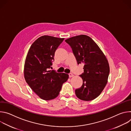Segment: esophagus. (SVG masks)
I'll return each mask as SVG.
<instances>
[{
	"label": "esophagus",
	"mask_w": 131,
	"mask_h": 131,
	"mask_svg": "<svg viewBox=\"0 0 131 131\" xmlns=\"http://www.w3.org/2000/svg\"><path fill=\"white\" fill-rule=\"evenodd\" d=\"M73 76V74L72 73H69V78H71V77H72Z\"/></svg>",
	"instance_id": "1"
}]
</instances>
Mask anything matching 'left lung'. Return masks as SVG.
Masks as SVG:
<instances>
[{"label": "left lung", "mask_w": 131, "mask_h": 131, "mask_svg": "<svg viewBox=\"0 0 131 131\" xmlns=\"http://www.w3.org/2000/svg\"><path fill=\"white\" fill-rule=\"evenodd\" d=\"M71 48L78 64L84 65L80 75L82 86L75 90L77 97L90 101L98 97L105 88L109 74V63L105 55L90 37L81 35L65 40Z\"/></svg>", "instance_id": "left-lung-1"}]
</instances>
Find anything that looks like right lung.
I'll use <instances>...</instances> for the list:
<instances>
[{"instance_id":"add662e5","label":"right lung","mask_w":131,"mask_h":131,"mask_svg":"<svg viewBox=\"0 0 131 131\" xmlns=\"http://www.w3.org/2000/svg\"><path fill=\"white\" fill-rule=\"evenodd\" d=\"M64 38L42 36L31 45L24 65L26 82L36 94L43 100L57 97L63 84L68 79L65 73H58L52 68L56 50Z\"/></svg>"}]
</instances>
